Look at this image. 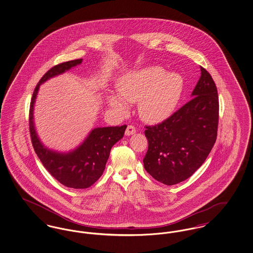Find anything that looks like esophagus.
I'll list each match as a JSON object with an SVG mask.
<instances>
[{"label":"esophagus","instance_id":"esophagus-1","mask_svg":"<svg viewBox=\"0 0 253 253\" xmlns=\"http://www.w3.org/2000/svg\"><path fill=\"white\" fill-rule=\"evenodd\" d=\"M134 132H135V127L132 126V125H128L127 129L125 131V134L126 135H132Z\"/></svg>","mask_w":253,"mask_h":253}]
</instances>
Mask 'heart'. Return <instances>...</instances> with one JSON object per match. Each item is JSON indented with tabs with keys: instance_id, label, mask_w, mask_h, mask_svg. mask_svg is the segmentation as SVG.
<instances>
[{
	"instance_id": "obj_1",
	"label": "heart",
	"mask_w": 253,
	"mask_h": 253,
	"mask_svg": "<svg viewBox=\"0 0 253 253\" xmlns=\"http://www.w3.org/2000/svg\"><path fill=\"white\" fill-rule=\"evenodd\" d=\"M184 80L178 73L166 72L161 66H148L127 73L117 82L118 95L108 96L109 105L125 113L127 103L139 101L141 119L150 123L167 120L180 100Z\"/></svg>"
}]
</instances>
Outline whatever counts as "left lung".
<instances>
[{
  "mask_svg": "<svg viewBox=\"0 0 253 253\" xmlns=\"http://www.w3.org/2000/svg\"><path fill=\"white\" fill-rule=\"evenodd\" d=\"M201 77L193 98L169 118L146 126L148 151L144 168L156 180L174 185L200 168L216 141L219 101L211 74L200 66Z\"/></svg>",
  "mask_w": 253,
  "mask_h": 253,
  "instance_id": "obj_1",
  "label": "left lung"
}]
</instances>
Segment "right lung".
Returning a JSON list of instances; mask_svg holds the SVG:
<instances>
[{
	"label": "right lung",
	"mask_w": 253,
	"mask_h": 253,
	"mask_svg": "<svg viewBox=\"0 0 253 253\" xmlns=\"http://www.w3.org/2000/svg\"><path fill=\"white\" fill-rule=\"evenodd\" d=\"M82 61L83 59L62 62L45 73L34 90L29 110V130L37 156L54 178L73 189H86L101 176L112 147L123 137L127 127V125H123L95 128L82 144L68 153L49 150L41 142L33 121L34 104L40 86L49 79L81 64Z\"/></svg>",
	"instance_id": "add662e5"
}]
</instances>
